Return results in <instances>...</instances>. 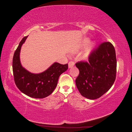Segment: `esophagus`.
Here are the masks:
<instances>
[{"label": "esophagus", "mask_w": 132, "mask_h": 132, "mask_svg": "<svg viewBox=\"0 0 132 132\" xmlns=\"http://www.w3.org/2000/svg\"><path fill=\"white\" fill-rule=\"evenodd\" d=\"M74 64H75V62L74 61H70L69 62V68H71L72 67L74 66Z\"/></svg>", "instance_id": "1"}]
</instances>
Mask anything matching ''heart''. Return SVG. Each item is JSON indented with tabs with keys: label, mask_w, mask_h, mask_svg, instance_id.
I'll list each match as a JSON object with an SVG mask.
<instances>
[{
	"label": "heart",
	"mask_w": 132,
	"mask_h": 132,
	"mask_svg": "<svg viewBox=\"0 0 132 132\" xmlns=\"http://www.w3.org/2000/svg\"><path fill=\"white\" fill-rule=\"evenodd\" d=\"M89 41H90V40H89V39H88V38H86V39H85L82 41V45H81V46H82V47H85L86 45H87L88 44V43H89ZM93 47V44H90L88 45V47L85 49L84 52V53H83L82 55V57L83 59L88 58V57L89 56L91 51H92Z\"/></svg>",
	"instance_id": "1"
}]
</instances>
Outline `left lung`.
<instances>
[{"instance_id": "8db88e82", "label": "left lung", "mask_w": 132, "mask_h": 132, "mask_svg": "<svg viewBox=\"0 0 132 132\" xmlns=\"http://www.w3.org/2000/svg\"><path fill=\"white\" fill-rule=\"evenodd\" d=\"M89 62L76 64L80 73L76 84L81 95L90 100L96 99L109 90L116 80V50L110 42H104L93 50Z\"/></svg>"}]
</instances>
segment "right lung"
<instances>
[{
    "label": "right lung",
    "instance_id": "add662e5",
    "mask_svg": "<svg viewBox=\"0 0 132 132\" xmlns=\"http://www.w3.org/2000/svg\"><path fill=\"white\" fill-rule=\"evenodd\" d=\"M28 36L23 38L14 52L13 71L14 81L21 92L28 96L42 99L51 95L56 88L59 76L68 69V64L55 62L42 73H30L23 68L20 61V51Z\"/></svg>",
    "mask_w": 132,
    "mask_h": 132
}]
</instances>
